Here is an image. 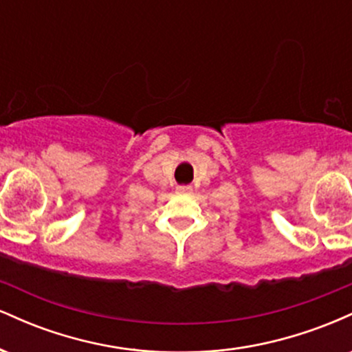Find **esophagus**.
Returning a JSON list of instances; mask_svg holds the SVG:
<instances>
[{"mask_svg": "<svg viewBox=\"0 0 352 352\" xmlns=\"http://www.w3.org/2000/svg\"><path fill=\"white\" fill-rule=\"evenodd\" d=\"M177 190H179V192L188 193V192H192V187H190V185H179V187H177Z\"/></svg>", "mask_w": 352, "mask_h": 352, "instance_id": "34e87169", "label": "esophagus"}]
</instances>
